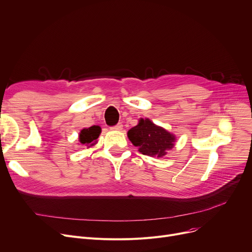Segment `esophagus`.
<instances>
[{"label": "esophagus", "instance_id": "34e87169", "mask_svg": "<svg viewBox=\"0 0 252 252\" xmlns=\"http://www.w3.org/2000/svg\"><path fill=\"white\" fill-rule=\"evenodd\" d=\"M123 125L122 124H117L116 126H112V127H110L112 130H122L123 129Z\"/></svg>", "mask_w": 252, "mask_h": 252}]
</instances>
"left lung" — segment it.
Returning <instances> with one entry per match:
<instances>
[{"label":"left lung","instance_id":"1","mask_svg":"<svg viewBox=\"0 0 252 252\" xmlns=\"http://www.w3.org/2000/svg\"><path fill=\"white\" fill-rule=\"evenodd\" d=\"M127 137L140 153L159 158L174 148L176 142L174 134L156 126L149 118H140L138 125L128 129Z\"/></svg>","mask_w":252,"mask_h":252}]
</instances>
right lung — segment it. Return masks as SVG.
I'll list each match as a JSON object with an SVG mask.
<instances>
[{
	"instance_id": "obj_1",
	"label": "right lung",
	"mask_w": 252,
	"mask_h": 252,
	"mask_svg": "<svg viewBox=\"0 0 252 252\" xmlns=\"http://www.w3.org/2000/svg\"><path fill=\"white\" fill-rule=\"evenodd\" d=\"M101 134V127L99 126H93L83 128L78 134V144L87 146V148L93 147L97 144V139Z\"/></svg>"
}]
</instances>
